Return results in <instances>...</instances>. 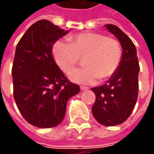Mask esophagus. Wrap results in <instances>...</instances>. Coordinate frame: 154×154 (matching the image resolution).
Listing matches in <instances>:
<instances>
[{
	"label": "esophagus",
	"mask_w": 154,
	"mask_h": 154,
	"mask_svg": "<svg viewBox=\"0 0 154 154\" xmlns=\"http://www.w3.org/2000/svg\"><path fill=\"white\" fill-rule=\"evenodd\" d=\"M80 88H81L82 91L88 90V87H86V86H80Z\"/></svg>",
	"instance_id": "obj_1"
}]
</instances>
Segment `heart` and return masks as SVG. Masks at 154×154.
Here are the masks:
<instances>
[{
	"label": "heart",
	"instance_id": "b5f03b06",
	"mask_svg": "<svg viewBox=\"0 0 154 154\" xmlns=\"http://www.w3.org/2000/svg\"><path fill=\"white\" fill-rule=\"evenodd\" d=\"M70 43L57 40L52 54L55 63L65 73H69L83 58L85 66L76 69L69 77L74 82L94 84L99 78L112 77L122 60L121 43L114 38L99 33H81L68 37Z\"/></svg>",
	"mask_w": 154,
	"mask_h": 154
}]
</instances>
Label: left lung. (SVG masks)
I'll return each mask as SVG.
<instances>
[{
  "mask_svg": "<svg viewBox=\"0 0 154 154\" xmlns=\"http://www.w3.org/2000/svg\"><path fill=\"white\" fill-rule=\"evenodd\" d=\"M105 27L121 42L123 55L119 68L109 81L103 86L92 88L96 96L92 112L101 125L111 126L126 121L134 109L138 96L140 66L131 39L116 25Z\"/></svg>",
  "mask_w": 154,
  "mask_h": 154,
  "instance_id": "1",
  "label": "left lung"
}]
</instances>
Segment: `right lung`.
Segmentation results:
<instances>
[{
	"label": "right lung",
	"mask_w": 154,
	"mask_h": 154,
	"mask_svg": "<svg viewBox=\"0 0 154 154\" xmlns=\"http://www.w3.org/2000/svg\"><path fill=\"white\" fill-rule=\"evenodd\" d=\"M68 33L47 20L29 27L16 48L11 74L13 96L23 117L39 128L63 121L68 99L80 91L52 57V46Z\"/></svg>",
	"instance_id": "add662e5"
}]
</instances>
